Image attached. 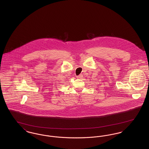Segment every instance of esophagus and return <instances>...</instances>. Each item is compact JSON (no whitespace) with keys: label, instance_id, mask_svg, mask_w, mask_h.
Listing matches in <instances>:
<instances>
[{"label":"esophagus","instance_id":"esophagus-1","mask_svg":"<svg viewBox=\"0 0 149 149\" xmlns=\"http://www.w3.org/2000/svg\"><path fill=\"white\" fill-rule=\"evenodd\" d=\"M83 75L82 74H80V75H78V76H77V78H78V79H81V78H83Z\"/></svg>","mask_w":149,"mask_h":149}]
</instances>
